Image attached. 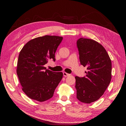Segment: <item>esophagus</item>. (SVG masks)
Here are the masks:
<instances>
[{"instance_id": "esophagus-1", "label": "esophagus", "mask_w": 126, "mask_h": 126, "mask_svg": "<svg viewBox=\"0 0 126 126\" xmlns=\"http://www.w3.org/2000/svg\"><path fill=\"white\" fill-rule=\"evenodd\" d=\"M63 76H64V77H68V76H70L69 74H68L67 73H65V72H63Z\"/></svg>"}]
</instances>
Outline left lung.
I'll return each instance as SVG.
<instances>
[{
    "label": "left lung",
    "instance_id": "8db88e82",
    "mask_svg": "<svg viewBox=\"0 0 126 126\" xmlns=\"http://www.w3.org/2000/svg\"><path fill=\"white\" fill-rule=\"evenodd\" d=\"M80 63L87 67L83 77L76 76L77 98L91 103L101 97L111 80L112 64L109 55L99 43L80 38L77 41Z\"/></svg>",
    "mask_w": 126,
    "mask_h": 126
}]
</instances>
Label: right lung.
Instances as JSON below:
<instances>
[{"instance_id": "right-lung-1", "label": "right lung", "mask_w": 126, "mask_h": 126, "mask_svg": "<svg viewBox=\"0 0 126 126\" xmlns=\"http://www.w3.org/2000/svg\"><path fill=\"white\" fill-rule=\"evenodd\" d=\"M62 39L54 35L36 38L27 43L20 52L16 73L23 91L30 98L44 102L53 97L63 73L46 69L44 65L49 59L55 61V53Z\"/></svg>"}]
</instances>
